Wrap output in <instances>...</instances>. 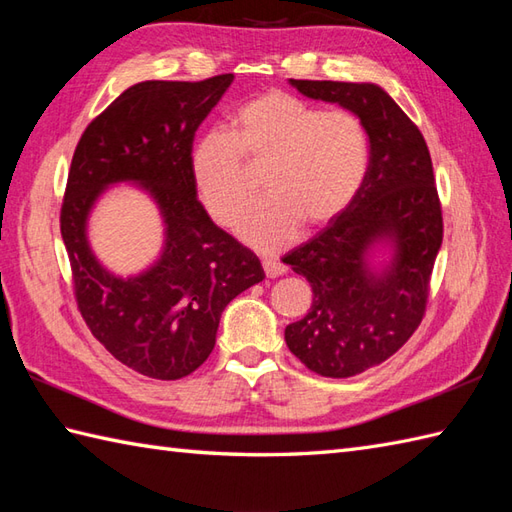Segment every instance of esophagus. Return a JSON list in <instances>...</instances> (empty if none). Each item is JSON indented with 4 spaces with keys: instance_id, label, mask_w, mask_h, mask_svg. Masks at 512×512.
<instances>
[{
    "instance_id": "obj_1",
    "label": "esophagus",
    "mask_w": 512,
    "mask_h": 512,
    "mask_svg": "<svg viewBox=\"0 0 512 512\" xmlns=\"http://www.w3.org/2000/svg\"><path fill=\"white\" fill-rule=\"evenodd\" d=\"M262 266H264V273L268 277H279V275L286 273V266L281 264V262H277V259H264Z\"/></svg>"
}]
</instances>
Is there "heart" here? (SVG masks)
Returning a JSON list of instances; mask_svg holds the SVG:
<instances>
[{
    "label": "heart",
    "instance_id": "obj_1",
    "mask_svg": "<svg viewBox=\"0 0 512 512\" xmlns=\"http://www.w3.org/2000/svg\"><path fill=\"white\" fill-rule=\"evenodd\" d=\"M246 161L266 167L270 198L244 217L239 235L277 253L295 242L303 224H330L354 202L369 165L367 129L350 110H319L281 90L244 103L233 134L211 129L191 154L195 187L222 226L237 224L255 198Z\"/></svg>",
    "mask_w": 512,
    "mask_h": 512
}]
</instances>
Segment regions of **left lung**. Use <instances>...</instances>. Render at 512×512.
<instances>
[{
    "label": "left lung",
    "mask_w": 512,
    "mask_h": 512,
    "mask_svg": "<svg viewBox=\"0 0 512 512\" xmlns=\"http://www.w3.org/2000/svg\"><path fill=\"white\" fill-rule=\"evenodd\" d=\"M295 88L361 118L369 165L361 191L334 222L284 257L312 286V306L286 328L290 352L310 372L350 378L396 354L416 332L442 246V209L427 143L411 118L374 83L297 81ZM378 243L392 246L380 271Z\"/></svg>",
    "instance_id": "left-lung-1"
}]
</instances>
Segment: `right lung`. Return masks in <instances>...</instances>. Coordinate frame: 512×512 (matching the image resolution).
<instances>
[{"mask_svg": "<svg viewBox=\"0 0 512 512\" xmlns=\"http://www.w3.org/2000/svg\"><path fill=\"white\" fill-rule=\"evenodd\" d=\"M233 79L136 83L85 127L72 156L61 237L76 306L116 361L149 378L195 372L213 352L224 308L266 277L253 250L213 224L191 171L195 132ZM118 181L143 186L166 222L159 262L127 280L103 269L87 244L91 206Z\"/></svg>", "mask_w": 512, "mask_h": 512, "instance_id": "add662e5", "label": "right lung"}]
</instances>
